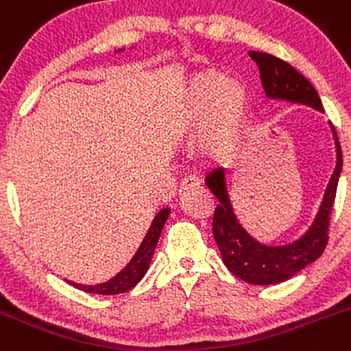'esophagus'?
<instances>
[{"instance_id": "esophagus-1", "label": "esophagus", "mask_w": 351, "mask_h": 351, "mask_svg": "<svg viewBox=\"0 0 351 351\" xmlns=\"http://www.w3.org/2000/svg\"><path fill=\"white\" fill-rule=\"evenodd\" d=\"M197 186H200V179H197L195 176H188V178L182 179L181 186H179V191L184 193L191 188H197Z\"/></svg>"}]
</instances>
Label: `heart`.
Listing matches in <instances>:
<instances>
[{"mask_svg": "<svg viewBox=\"0 0 351 351\" xmlns=\"http://www.w3.org/2000/svg\"><path fill=\"white\" fill-rule=\"evenodd\" d=\"M249 106V90L240 80L207 71L189 83L181 108L182 128L189 136H200L205 156L226 158L242 141Z\"/></svg>", "mask_w": 351, "mask_h": 351, "instance_id": "b5f03b06", "label": "heart"}]
</instances>
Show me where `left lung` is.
Masks as SVG:
<instances>
[{"label":"left lung","instance_id":"obj_1","mask_svg":"<svg viewBox=\"0 0 351 351\" xmlns=\"http://www.w3.org/2000/svg\"><path fill=\"white\" fill-rule=\"evenodd\" d=\"M249 56L259 67L263 90L269 101H285L291 104L310 106L317 111H324L317 90L291 64L265 51H249ZM330 132H332L334 146H336V167H334L313 223L300 239L291 243L268 245L254 239L242 226L230 195V178L233 170L217 169L210 176H207L205 184L219 202L214 214V224H212L214 239L226 268L234 276H239L240 280L252 285L280 284L292 278L295 273H300L301 269L322 256L327 245L329 215L332 210L334 198H336L337 181L343 170L341 146H339L332 125H330Z\"/></svg>","mask_w":351,"mask_h":351}]
</instances>
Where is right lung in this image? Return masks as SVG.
<instances>
[{"mask_svg": "<svg viewBox=\"0 0 351 351\" xmlns=\"http://www.w3.org/2000/svg\"><path fill=\"white\" fill-rule=\"evenodd\" d=\"M125 48H120L117 51H123ZM170 215V208H162L158 214L154 215L153 223H151L149 230H147L146 237L141 242L139 249L137 252L134 254L128 265L121 269L120 273L109 278V280L102 282V284H95V285H86V284H76V282L67 280V284H71L73 287L80 289L83 292H88V294H102V295H114V294H121V292H127L130 289L136 287L141 280H143V276L146 275V271L149 269L151 265V257H153L154 249H156V243H158L160 233H162L163 226H165V221L169 219Z\"/></svg>", "mask_w": 351, "mask_h": 351, "instance_id": "obj_1", "label": "right lung"}]
</instances>
